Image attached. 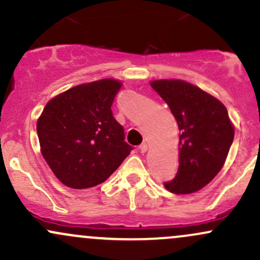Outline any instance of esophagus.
<instances>
[{
	"label": "esophagus",
	"instance_id": "1",
	"mask_svg": "<svg viewBox=\"0 0 260 260\" xmlns=\"http://www.w3.org/2000/svg\"><path fill=\"white\" fill-rule=\"evenodd\" d=\"M139 150H141L142 153H145L148 150V144L147 143H142L139 145Z\"/></svg>",
	"mask_w": 260,
	"mask_h": 260
}]
</instances>
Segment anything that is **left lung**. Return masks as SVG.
<instances>
[{
  "label": "left lung",
  "mask_w": 260,
  "mask_h": 260,
  "mask_svg": "<svg viewBox=\"0 0 260 260\" xmlns=\"http://www.w3.org/2000/svg\"><path fill=\"white\" fill-rule=\"evenodd\" d=\"M178 122L179 168L172 181L164 182L174 193L196 192L219 173L235 137L227 108L219 100L184 80L150 82Z\"/></svg>",
  "instance_id": "8db88e82"
}]
</instances>
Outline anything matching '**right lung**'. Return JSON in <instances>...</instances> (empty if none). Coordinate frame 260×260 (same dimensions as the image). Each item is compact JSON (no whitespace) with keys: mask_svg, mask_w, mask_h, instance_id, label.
<instances>
[{"mask_svg":"<svg viewBox=\"0 0 260 260\" xmlns=\"http://www.w3.org/2000/svg\"><path fill=\"white\" fill-rule=\"evenodd\" d=\"M122 82L102 79L51 99L37 121L43 158L71 189H88L110 178L129 155L124 129L111 106Z\"/></svg>","mask_w":260,"mask_h":260,"instance_id":"add662e5","label":"right lung"}]
</instances>
